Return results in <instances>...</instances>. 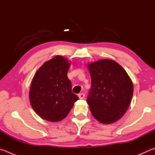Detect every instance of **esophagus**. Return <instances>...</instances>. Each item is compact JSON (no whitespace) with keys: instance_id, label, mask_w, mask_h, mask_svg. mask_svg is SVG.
Listing matches in <instances>:
<instances>
[{"instance_id":"obj_1","label":"esophagus","mask_w":155,"mask_h":155,"mask_svg":"<svg viewBox=\"0 0 155 155\" xmlns=\"http://www.w3.org/2000/svg\"><path fill=\"white\" fill-rule=\"evenodd\" d=\"M84 97H85V94L84 93H81L78 94V98L80 99H83Z\"/></svg>"}]
</instances>
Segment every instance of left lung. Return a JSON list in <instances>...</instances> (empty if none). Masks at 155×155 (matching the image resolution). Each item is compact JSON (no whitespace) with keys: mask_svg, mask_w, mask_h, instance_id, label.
I'll return each mask as SVG.
<instances>
[{"mask_svg":"<svg viewBox=\"0 0 155 155\" xmlns=\"http://www.w3.org/2000/svg\"><path fill=\"white\" fill-rule=\"evenodd\" d=\"M91 87L87 103L91 114L103 124L115 122L124 115L132 100L133 85L121 65L111 59L87 65Z\"/></svg>","mask_w":155,"mask_h":155,"instance_id":"1","label":"left lung"}]
</instances>
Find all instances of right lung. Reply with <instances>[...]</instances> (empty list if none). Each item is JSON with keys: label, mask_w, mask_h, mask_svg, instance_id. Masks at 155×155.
<instances>
[{"label": "right lung", "mask_w": 155, "mask_h": 155, "mask_svg": "<svg viewBox=\"0 0 155 155\" xmlns=\"http://www.w3.org/2000/svg\"><path fill=\"white\" fill-rule=\"evenodd\" d=\"M69 61L56 56L39 68L31 81L29 100L39 116L50 122L64 119L78 100L72 93L71 81L67 73Z\"/></svg>", "instance_id": "add662e5"}]
</instances>
